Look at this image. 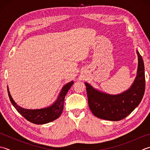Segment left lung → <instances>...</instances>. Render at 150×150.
<instances>
[{"instance_id":"left-lung-1","label":"left lung","mask_w":150,"mask_h":150,"mask_svg":"<svg viewBox=\"0 0 150 150\" xmlns=\"http://www.w3.org/2000/svg\"><path fill=\"white\" fill-rule=\"evenodd\" d=\"M139 57L137 76L128 90L118 95H108L95 90L85 83L88 105L91 111L99 118L119 121L127 117L141 101L144 94L146 80L144 65L141 55Z\"/></svg>"}]
</instances>
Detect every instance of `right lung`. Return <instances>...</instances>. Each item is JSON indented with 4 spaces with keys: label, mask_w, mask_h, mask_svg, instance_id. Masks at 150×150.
<instances>
[{
    "label": "right lung",
    "mask_w": 150,
    "mask_h": 150,
    "mask_svg": "<svg viewBox=\"0 0 150 150\" xmlns=\"http://www.w3.org/2000/svg\"><path fill=\"white\" fill-rule=\"evenodd\" d=\"M73 84V81L66 84L62 90L57 101L51 107L42 108V109L30 110L21 107L13 100L8 90V93L9 98H10V101L13 107L16 108L17 112L21 114L26 120L34 124H45L47 123L54 121L60 116L64 108V98Z\"/></svg>",
    "instance_id": "add662e5"
}]
</instances>
